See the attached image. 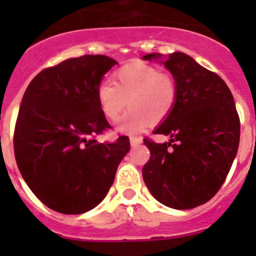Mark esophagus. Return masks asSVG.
I'll return each mask as SVG.
<instances>
[{
    "label": "esophagus",
    "mask_w": 256,
    "mask_h": 256,
    "mask_svg": "<svg viewBox=\"0 0 256 256\" xmlns=\"http://www.w3.org/2000/svg\"><path fill=\"white\" fill-rule=\"evenodd\" d=\"M130 144L132 146H137V144H140L142 142V137H137V136H132L130 138Z\"/></svg>",
    "instance_id": "34e87169"
}]
</instances>
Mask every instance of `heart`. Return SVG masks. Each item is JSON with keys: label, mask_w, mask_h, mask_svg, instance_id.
Returning a JSON list of instances; mask_svg holds the SVG:
<instances>
[{"label": "heart", "mask_w": 256, "mask_h": 256, "mask_svg": "<svg viewBox=\"0 0 256 256\" xmlns=\"http://www.w3.org/2000/svg\"><path fill=\"white\" fill-rule=\"evenodd\" d=\"M97 102L104 116L116 122L126 108L119 130L126 133L141 132L150 120L160 123L173 112L178 100L177 80L170 73L142 62L124 65L112 73V80L97 86Z\"/></svg>", "instance_id": "1"}]
</instances>
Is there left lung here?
Instances as JSON below:
<instances>
[{
	"label": "left lung",
	"instance_id": "left-lung-1",
	"mask_svg": "<svg viewBox=\"0 0 256 256\" xmlns=\"http://www.w3.org/2000/svg\"><path fill=\"white\" fill-rule=\"evenodd\" d=\"M158 58L144 55V60ZM164 65L178 84L173 112L154 133L170 136L165 144L144 138L150 159L142 176L151 195L165 206L194 209L224 183L240 144V116L230 88L218 74L182 52Z\"/></svg>",
	"mask_w": 256,
	"mask_h": 256
}]
</instances>
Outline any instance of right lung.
<instances>
[{"label": "right lung", "mask_w": 256, "mask_h": 256, "mask_svg": "<svg viewBox=\"0 0 256 256\" xmlns=\"http://www.w3.org/2000/svg\"><path fill=\"white\" fill-rule=\"evenodd\" d=\"M116 61L104 55L69 58L44 69L22 96L14 130L18 168L50 209L82 214L100 204L130 151L126 136L97 142L112 128L97 86Z\"/></svg>", "instance_id": "right-lung-1"}]
</instances>
